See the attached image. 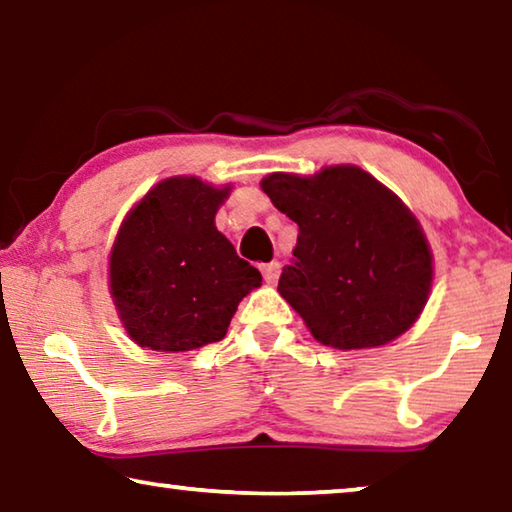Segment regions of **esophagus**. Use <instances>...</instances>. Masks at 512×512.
Listing matches in <instances>:
<instances>
[{
	"instance_id": "34e87169",
	"label": "esophagus",
	"mask_w": 512,
	"mask_h": 512,
	"mask_svg": "<svg viewBox=\"0 0 512 512\" xmlns=\"http://www.w3.org/2000/svg\"><path fill=\"white\" fill-rule=\"evenodd\" d=\"M262 275H264L266 284H273V282L277 280V275H280V264H277V262L264 264V266H262Z\"/></svg>"
}]
</instances>
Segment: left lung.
Returning <instances> with one entry per match:
<instances>
[{"mask_svg":"<svg viewBox=\"0 0 512 512\" xmlns=\"http://www.w3.org/2000/svg\"><path fill=\"white\" fill-rule=\"evenodd\" d=\"M271 203L298 223L280 296L311 336L336 350L379 348L404 334L429 300L433 255L420 221L354 164L314 176L268 173Z\"/></svg>","mask_w":512,"mask_h":512,"instance_id":"obj_1","label":"left lung"}]
</instances>
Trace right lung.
I'll return each instance as SVG.
<instances>
[{"label": "right lung", "mask_w": 512, "mask_h": 512, "mask_svg": "<svg viewBox=\"0 0 512 512\" xmlns=\"http://www.w3.org/2000/svg\"><path fill=\"white\" fill-rule=\"evenodd\" d=\"M230 189L196 176L164 178L121 221L108 284L140 348L189 352L221 341L239 302L262 284V273L216 230Z\"/></svg>", "instance_id": "1"}]
</instances>
